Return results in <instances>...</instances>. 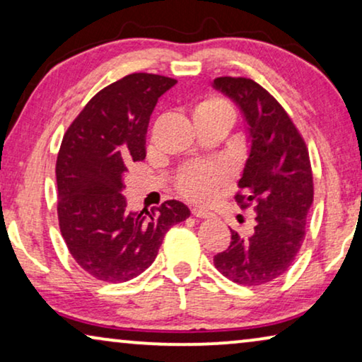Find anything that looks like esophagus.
Here are the masks:
<instances>
[{"instance_id":"obj_1","label":"esophagus","mask_w":362,"mask_h":362,"mask_svg":"<svg viewBox=\"0 0 362 362\" xmlns=\"http://www.w3.org/2000/svg\"><path fill=\"white\" fill-rule=\"evenodd\" d=\"M192 216L199 217V219H211L212 212L207 209H201V207H194V209H192Z\"/></svg>"}]
</instances>
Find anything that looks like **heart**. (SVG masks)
Here are the masks:
<instances>
[{"instance_id":"b5f03b06","label":"heart","mask_w":362,"mask_h":362,"mask_svg":"<svg viewBox=\"0 0 362 362\" xmlns=\"http://www.w3.org/2000/svg\"><path fill=\"white\" fill-rule=\"evenodd\" d=\"M194 118L227 115L234 118V110L226 100L217 97L206 98L197 103L192 112ZM224 181V170L219 165H194L187 166L177 177V187L186 197L192 201H206Z\"/></svg>"}]
</instances>
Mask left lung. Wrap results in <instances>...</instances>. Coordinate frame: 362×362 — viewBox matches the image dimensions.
Returning <instances> with one entry per match:
<instances>
[{
    "label": "left lung",
    "mask_w": 362,
    "mask_h": 362,
    "mask_svg": "<svg viewBox=\"0 0 362 362\" xmlns=\"http://www.w3.org/2000/svg\"><path fill=\"white\" fill-rule=\"evenodd\" d=\"M212 87L230 98L244 118L247 160L235 199L254 204L255 227L214 257L216 269L239 285L269 284L293 264L313 204V175L305 141L279 102L244 77H219Z\"/></svg>",
    "instance_id": "left-lung-1"
}]
</instances>
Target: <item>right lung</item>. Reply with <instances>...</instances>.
I'll return each instance as SVG.
<instances>
[{"label": "right lung", "instance_id": "add662e5", "mask_svg": "<svg viewBox=\"0 0 362 362\" xmlns=\"http://www.w3.org/2000/svg\"><path fill=\"white\" fill-rule=\"evenodd\" d=\"M175 78L130 74L102 88L62 138L56 163L57 216L74 260L87 274L120 284L145 272L170 227L191 211L166 201L156 212L128 211L123 177L146 156V130L158 98Z\"/></svg>", "mask_w": 362, "mask_h": 362}]
</instances>
